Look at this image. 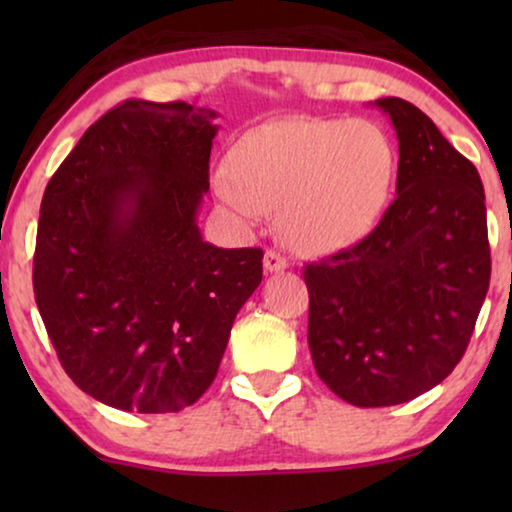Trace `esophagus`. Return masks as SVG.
Instances as JSON below:
<instances>
[{"mask_svg": "<svg viewBox=\"0 0 512 512\" xmlns=\"http://www.w3.org/2000/svg\"><path fill=\"white\" fill-rule=\"evenodd\" d=\"M263 265H265V270H268V272H282V270L289 268V261H286V256L279 254V251L268 249V251H265Z\"/></svg>", "mask_w": 512, "mask_h": 512, "instance_id": "1", "label": "esophagus"}]
</instances>
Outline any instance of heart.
Segmentation results:
<instances>
[{
    "label": "heart",
    "instance_id": "heart-1",
    "mask_svg": "<svg viewBox=\"0 0 512 512\" xmlns=\"http://www.w3.org/2000/svg\"><path fill=\"white\" fill-rule=\"evenodd\" d=\"M396 177V151L380 125L352 118L282 121L237 146L216 198L242 226L279 209V228L305 254L345 249L375 226Z\"/></svg>",
    "mask_w": 512,
    "mask_h": 512
}]
</instances>
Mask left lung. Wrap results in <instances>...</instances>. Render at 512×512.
<instances>
[{
  "label": "left lung",
  "mask_w": 512,
  "mask_h": 512,
  "mask_svg": "<svg viewBox=\"0 0 512 512\" xmlns=\"http://www.w3.org/2000/svg\"><path fill=\"white\" fill-rule=\"evenodd\" d=\"M398 137L396 198L370 233L305 265L317 375L359 408L408 403L452 373L492 275L480 174L401 97L375 100Z\"/></svg>",
  "instance_id": "left-lung-1"
}]
</instances>
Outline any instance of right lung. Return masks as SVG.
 Wrapping results in <instances>:
<instances>
[{
  "label": "right lung",
  "instance_id": "1",
  "mask_svg": "<svg viewBox=\"0 0 512 512\" xmlns=\"http://www.w3.org/2000/svg\"><path fill=\"white\" fill-rule=\"evenodd\" d=\"M214 111L125 100L83 132L41 200L34 298L76 387L179 412L214 382L263 251L202 240Z\"/></svg>",
  "mask_w": 512,
  "mask_h": 512
}]
</instances>
